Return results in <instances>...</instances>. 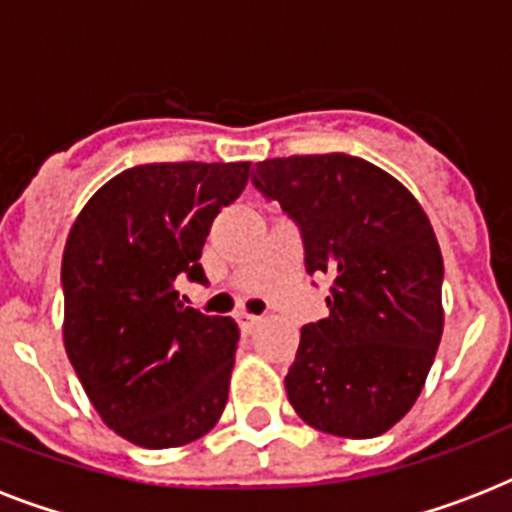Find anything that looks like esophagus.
<instances>
[{"mask_svg":"<svg viewBox=\"0 0 512 512\" xmlns=\"http://www.w3.org/2000/svg\"><path fill=\"white\" fill-rule=\"evenodd\" d=\"M236 321H239V329H241V335H249L252 329L260 324V316H252V313H236Z\"/></svg>","mask_w":512,"mask_h":512,"instance_id":"34e87169","label":"esophagus"}]
</instances>
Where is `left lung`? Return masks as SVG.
Returning <instances> with one entry per match:
<instances>
[{
	"instance_id": "left-lung-1",
	"label": "left lung",
	"mask_w": 512,
	"mask_h": 512,
	"mask_svg": "<svg viewBox=\"0 0 512 512\" xmlns=\"http://www.w3.org/2000/svg\"><path fill=\"white\" fill-rule=\"evenodd\" d=\"M252 185L297 225L305 271L329 276V316L305 324L284 377L316 430L374 438L420 396L444 332V260L396 177L348 154L257 164Z\"/></svg>"
}]
</instances>
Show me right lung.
<instances>
[{"label": "right lung", "instance_id": "right-lung-1", "mask_svg": "<svg viewBox=\"0 0 512 512\" xmlns=\"http://www.w3.org/2000/svg\"><path fill=\"white\" fill-rule=\"evenodd\" d=\"M247 180L249 162L140 164L111 177L68 233L66 353L103 422L132 444H191L223 414L239 327L183 308L175 281H207L201 247Z\"/></svg>", "mask_w": 512, "mask_h": 512}]
</instances>
